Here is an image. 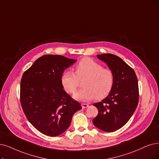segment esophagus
<instances>
[{
  "label": "esophagus",
  "mask_w": 159,
  "mask_h": 159,
  "mask_svg": "<svg viewBox=\"0 0 159 159\" xmlns=\"http://www.w3.org/2000/svg\"><path fill=\"white\" fill-rule=\"evenodd\" d=\"M81 106L83 108H86V107H87L89 106V105L87 104H85V103H82L81 104Z\"/></svg>",
  "instance_id": "obj_1"
}]
</instances>
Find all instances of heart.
Masks as SVG:
<instances>
[{"mask_svg": "<svg viewBox=\"0 0 159 159\" xmlns=\"http://www.w3.org/2000/svg\"><path fill=\"white\" fill-rule=\"evenodd\" d=\"M83 82L81 90L74 94V98L83 101L94 98L103 100L111 93L115 81V75L111 69L104 68L98 62L91 58H84L75 67V73L65 70L61 75V84L70 94L74 93Z\"/></svg>", "mask_w": 159, "mask_h": 159, "instance_id": "b5f03b06", "label": "heart"}]
</instances>
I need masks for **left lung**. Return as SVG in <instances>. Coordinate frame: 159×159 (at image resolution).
<instances>
[{
    "instance_id": "obj_1",
    "label": "left lung",
    "mask_w": 159,
    "mask_h": 159,
    "mask_svg": "<svg viewBox=\"0 0 159 159\" xmlns=\"http://www.w3.org/2000/svg\"><path fill=\"white\" fill-rule=\"evenodd\" d=\"M97 56L112 70L115 81L108 96L93 104L98 113L93 123L102 130L113 132L123 127L136 109L139 100L138 79L134 70L118 56L111 53Z\"/></svg>"
}]
</instances>
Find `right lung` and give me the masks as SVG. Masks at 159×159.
<instances>
[{
    "instance_id": "1",
    "label": "right lung",
    "mask_w": 159,
    "mask_h": 159,
    "mask_svg": "<svg viewBox=\"0 0 159 159\" xmlns=\"http://www.w3.org/2000/svg\"><path fill=\"white\" fill-rule=\"evenodd\" d=\"M75 60L58 55L38 59L21 80L20 102L29 121L49 136L62 134L71 123L74 113L81 109L78 101L63 89L61 75Z\"/></svg>"
}]
</instances>
